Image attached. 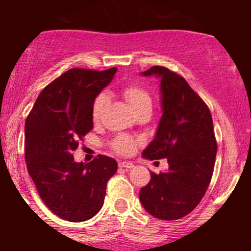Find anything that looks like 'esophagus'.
Masks as SVG:
<instances>
[{
    "instance_id": "obj_1",
    "label": "esophagus",
    "mask_w": 251,
    "mask_h": 251,
    "mask_svg": "<svg viewBox=\"0 0 251 251\" xmlns=\"http://www.w3.org/2000/svg\"><path fill=\"white\" fill-rule=\"evenodd\" d=\"M119 167H123V168H127V170H130V168L134 167L132 162H127V161H123V162H119Z\"/></svg>"
}]
</instances>
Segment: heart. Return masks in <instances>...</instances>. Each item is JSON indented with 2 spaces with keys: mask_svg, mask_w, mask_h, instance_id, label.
Wrapping results in <instances>:
<instances>
[{
  "mask_svg": "<svg viewBox=\"0 0 251 251\" xmlns=\"http://www.w3.org/2000/svg\"><path fill=\"white\" fill-rule=\"evenodd\" d=\"M123 97L128 101V104H129V106L134 113L139 112L141 109H145V108H150L151 109V106H152L151 94L142 86H126L123 89ZM106 103H108V98L104 94L97 97L92 108V117L94 122H98L101 118ZM113 148L121 154H130L133 151L136 150V141L128 136H119L113 142Z\"/></svg>",
  "mask_w": 251,
  "mask_h": 251,
  "instance_id": "b5f03b06",
  "label": "heart"
}]
</instances>
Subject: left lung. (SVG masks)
<instances>
[{"instance_id": "obj_1", "label": "left lung", "mask_w": 251, "mask_h": 251, "mask_svg": "<svg viewBox=\"0 0 251 251\" xmlns=\"http://www.w3.org/2000/svg\"><path fill=\"white\" fill-rule=\"evenodd\" d=\"M142 75L158 76L162 94L156 136L142 156L167 158L168 171L151 174L139 200L152 216L177 220L200 203L211 181L217 152L211 113L181 75L163 66H152Z\"/></svg>"}]
</instances>
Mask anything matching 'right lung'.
Listing matches in <instances>:
<instances>
[{
  "instance_id": "right-lung-1",
  "label": "right lung",
  "mask_w": 251,
  "mask_h": 251,
  "mask_svg": "<svg viewBox=\"0 0 251 251\" xmlns=\"http://www.w3.org/2000/svg\"><path fill=\"white\" fill-rule=\"evenodd\" d=\"M117 68L104 72L70 69L37 97L25 123V159L41 200L64 220L92 219L104 203L117 161L99 154L90 163L74 161L73 151L93 129L97 95Z\"/></svg>"
}]
</instances>
